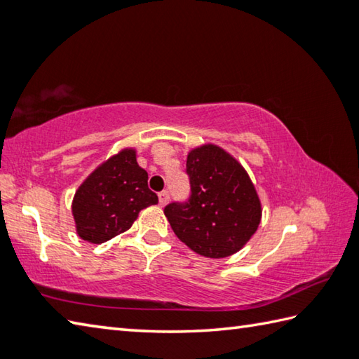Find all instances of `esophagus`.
Returning <instances> with one entry per match:
<instances>
[{
    "label": "esophagus",
    "mask_w": 359,
    "mask_h": 359,
    "mask_svg": "<svg viewBox=\"0 0 359 359\" xmlns=\"http://www.w3.org/2000/svg\"><path fill=\"white\" fill-rule=\"evenodd\" d=\"M158 199H160V205H166L168 201H169V191L168 190H163L158 193Z\"/></svg>",
    "instance_id": "34e87169"
}]
</instances>
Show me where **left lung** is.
Wrapping results in <instances>:
<instances>
[{
	"mask_svg": "<svg viewBox=\"0 0 359 359\" xmlns=\"http://www.w3.org/2000/svg\"><path fill=\"white\" fill-rule=\"evenodd\" d=\"M190 196L165 207L172 231L194 252L227 257L251 238L260 223V201L242 165L213 144L188 154Z\"/></svg>",
	"mask_w": 359,
	"mask_h": 359,
	"instance_id": "8db88e82",
	"label": "left lung"
}]
</instances>
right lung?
<instances>
[{"label": "right lung", "mask_w": 359, "mask_h": 359, "mask_svg": "<svg viewBox=\"0 0 359 359\" xmlns=\"http://www.w3.org/2000/svg\"><path fill=\"white\" fill-rule=\"evenodd\" d=\"M154 204H158V196L149 190L147 172L136 163L135 151L126 149L84 180L72 212L78 236L103 243L126 232L142 208Z\"/></svg>", "instance_id": "add662e5"}]
</instances>
